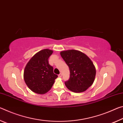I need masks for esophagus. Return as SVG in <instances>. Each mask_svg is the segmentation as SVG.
I'll return each mask as SVG.
<instances>
[{"mask_svg": "<svg viewBox=\"0 0 123 123\" xmlns=\"http://www.w3.org/2000/svg\"><path fill=\"white\" fill-rule=\"evenodd\" d=\"M58 76H59V77H62V73L59 74V75H58Z\"/></svg>", "mask_w": 123, "mask_h": 123, "instance_id": "obj_1", "label": "esophagus"}]
</instances>
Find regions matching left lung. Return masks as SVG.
<instances>
[{
  "label": "left lung",
  "instance_id": "1",
  "mask_svg": "<svg viewBox=\"0 0 123 123\" xmlns=\"http://www.w3.org/2000/svg\"><path fill=\"white\" fill-rule=\"evenodd\" d=\"M70 70V78L65 82L66 87L75 92H83L92 85L96 75L93 63L85 54L71 49L60 52Z\"/></svg>",
  "mask_w": 123,
  "mask_h": 123
}]
</instances>
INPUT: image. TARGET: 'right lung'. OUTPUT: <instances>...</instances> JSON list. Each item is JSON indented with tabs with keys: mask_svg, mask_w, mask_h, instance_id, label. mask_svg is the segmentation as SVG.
I'll use <instances>...</instances> for the list:
<instances>
[{
	"mask_svg": "<svg viewBox=\"0 0 123 123\" xmlns=\"http://www.w3.org/2000/svg\"><path fill=\"white\" fill-rule=\"evenodd\" d=\"M53 51L43 49L36 53L26 65L24 80L28 88L35 93L45 94L51 89L58 75L53 73L48 58Z\"/></svg>",
	"mask_w": 123,
	"mask_h": 123,
	"instance_id": "obj_1",
	"label": "right lung"
}]
</instances>
